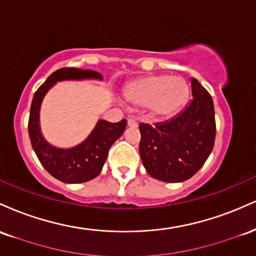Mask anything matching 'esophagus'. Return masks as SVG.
<instances>
[{
  "instance_id": "obj_1",
  "label": "esophagus",
  "mask_w": 256,
  "mask_h": 256,
  "mask_svg": "<svg viewBox=\"0 0 256 256\" xmlns=\"http://www.w3.org/2000/svg\"><path fill=\"white\" fill-rule=\"evenodd\" d=\"M128 125L130 126V128H137L138 122L134 119H128Z\"/></svg>"
}]
</instances>
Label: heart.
Masks as SVG:
<instances>
[{
    "label": "heart",
    "instance_id": "heart-1",
    "mask_svg": "<svg viewBox=\"0 0 256 256\" xmlns=\"http://www.w3.org/2000/svg\"><path fill=\"white\" fill-rule=\"evenodd\" d=\"M189 88L183 79L166 74H152L134 79L126 85V102L144 107L158 118H170L186 102Z\"/></svg>",
    "mask_w": 256,
    "mask_h": 256
}]
</instances>
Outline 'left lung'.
<instances>
[{"instance_id":"obj_1","label":"left lung","mask_w":256,"mask_h":256,"mask_svg":"<svg viewBox=\"0 0 256 256\" xmlns=\"http://www.w3.org/2000/svg\"><path fill=\"white\" fill-rule=\"evenodd\" d=\"M192 100L177 116L154 126L140 124V154L152 178L178 183L204 166L216 140L212 96L192 79Z\"/></svg>"}]
</instances>
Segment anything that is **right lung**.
Masks as SVG:
<instances>
[{"label": "right lung", "mask_w": 256, "mask_h": 256, "mask_svg": "<svg viewBox=\"0 0 256 256\" xmlns=\"http://www.w3.org/2000/svg\"><path fill=\"white\" fill-rule=\"evenodd\" d=\"M98 78L101 74L91 70L64 67L49 76L34 92L28 118L31 144L42 166L54 178L64 183H84L98 177L102 171L110 148L125 131L126 120L110 122L100 120L83 143L71 149H58L46 142L40 130V108L44 95L58 80Z\"/></svg>", "instance_id": "1"}]
</instances>
